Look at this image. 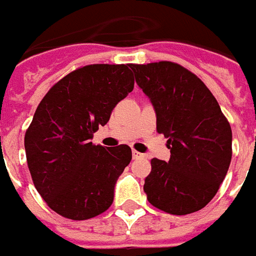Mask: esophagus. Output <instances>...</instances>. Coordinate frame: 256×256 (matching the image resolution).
I'll return each instance as SVG.
<instances>
[{
	"label": "esophagus",
	"mask_w": 256,
	"mask_h": 256,
	"mask_svg": "<svg viewBox=\"0 0 256 256\" xmlns=\"http://www.w3.org/2000/svg\"><path fill=\"white\" fill-rule=\"evenodd\" d=\"M142 158H145L144 154L137 152V150H133V159H142Z\"/></svg>",
	"instance_id": "esophagus-1"
}]
</instances>
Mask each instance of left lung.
<instances>
[{
    "label": "left lung",
    "instance_id": "left-lung-1",
    "mask_svg": "<svg viewBox=\"0 0 256 256\" xmlns=\"http://www.w3.org/2000/svg\"><path fill=\"white\" fill-rule=\"evenodd\" d=\"M130 67L172 154L168 162L150 160L146 198L172 215L198 211L216 194L230 164V124L208 88L182 66L159 62Z\"/></svg>",
    "mask_w": 256,
    "mask_h": 256
}]
</instances>
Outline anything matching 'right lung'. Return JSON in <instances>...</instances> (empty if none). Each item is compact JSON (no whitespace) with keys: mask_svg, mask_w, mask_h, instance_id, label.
<instances>
[{"mask_svg":"<svg viewBox=\"0 0 256 256\" xmlns=\"http://www.w3.org/2000/svg\"><path fill=\"white\" fill-rule=\"evenodd\" d=\"M128 64H92L60 79L36 108L24 136L32 182L46 204L68 220L110 208L118 178L132 160L128 145H93V133L133 90Z\"/></svg>","mask_w":256,"mask_h":256,"instance_id":"obj_1","label":"right lung"}]
</instances>
